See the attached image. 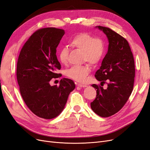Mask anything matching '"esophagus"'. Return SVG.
<instances>
[{
    "label": "esophagus",
    "mask_w": 150,
    "mask_h": 150,
    "mask_svg": "<svg viewBox=\"0 0 150 150\" xmlns=\"http://www.w3.org/2000/svg\"><path fill=\"white\" fill-rule=\"evenodd\" d=\"M77 86L79 87H87L86 85H84V84H77Z\"/></svg>",
    "instance_id": "esophagus-1"
}]
</instances>
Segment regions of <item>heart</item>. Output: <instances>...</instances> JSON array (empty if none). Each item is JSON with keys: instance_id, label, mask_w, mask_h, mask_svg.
<instances>
[{"instance_id": "1", "label": "heart", "mask_w": 150, "mask_h": 150, "mask_svg": "<svg viewBox=\"0 0 150 150\" xmlns=\"http://www.w3.org/2000/svg\"><path fill=\"white\" fill-rule=\"evenodd\" d=\"M69 44L72 48L82 51V61L88 62L92 65L99 63L104 53L105 45L103 40L99 38H94L86 32H81L74 35L69 40ZM68 54L69 51L66 47H63L59 51L58 58L62 64H66L68 63ZM89 72V66L85 64L80 66H73L66 69L65 75L76 81L83 82L86 81Z\"/></svg>"}]
</instances>
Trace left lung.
<instances>
[{
    "label": "left lung",
    "instance_id": "left-lung-1",
    "mask_svg": "<svg viewBox=\"0 0 150 150\" xmlns=\"http://www.w3.org/2000/svg\"><path fill=\"white\" fill-rule=\"evenodd\" d=\"M96 27L106 35L108 47L95 77L101 81L102 86L105 80L108 83L106 90L100 86L92 85L97 89V95L91 107L98 115L108 117L119 111L132 94L135 74V61L125 38L109 28Z\"/></svg>",
    "mask_w": 150,
    "mask_h": 150
}]
</instances>
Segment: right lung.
Segmentation results:
<instances>
[{
	"instance_id": "add662e5",
	"label": "right lung",
	"mask_w": 150,
	"mask_h": 150,
	"mask_svg": "<svg viewBox=\"0 0 150 150\" xmlns=\"http://www.w3.org/2000/svg\"><path fill=\"white\" fill-rule=\"evenodd\" d=\"M64 30L40 29L31 36L20 51L17 78L23 99L35 115L52 119L64 108L70 92L75 89L71 79H61L59 86H51V79L60 77L56 48L64 35Z\"/></svg>"
}]
</instances>
